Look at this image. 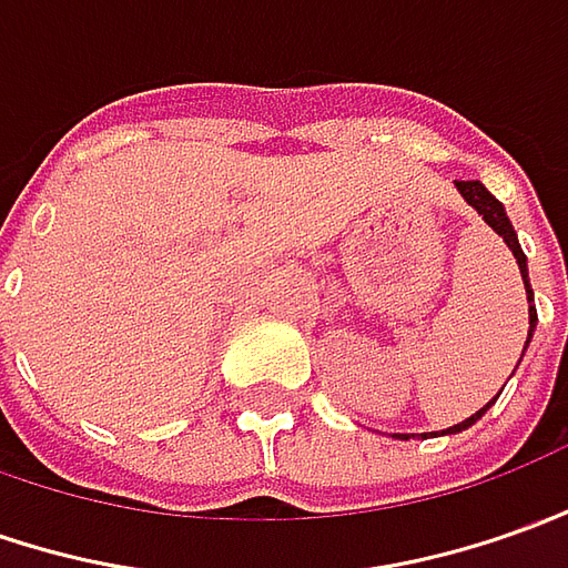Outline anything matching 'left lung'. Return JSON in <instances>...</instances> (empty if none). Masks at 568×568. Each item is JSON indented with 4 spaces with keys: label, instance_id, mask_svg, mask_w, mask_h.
<instances>
[{
    "label": "left lung",
    "instance_id": "8db88e82",
    "mask_svg": "<svg viewBox=\"0 0 568 568\" xmlns=\"http://www.w3.org/2000/svg\"><path fill=\"white\" fill-rule=\"evenodd\" d=\"M457 189H460L463 199L473 204L478 214L485 217V223H488V226H491V230H495L497 235H504V242H507V248H510V252H513V257H516V264H519V273H523V283H526L528 301H531V285H528L526 254H523V248H519V239H516V230H513L510 217L504 214V204L497 202L495 195H491L488 189L481 186L478 180H457ZM535 323H538V311H535V304H531V307H528V338H531V333H535ZM528 338H526V345H528ZM488 407H491V404H485V407H481L478 414H473V416H469V419H463V423H457V426H450V429H447V432L454 435V432H463V429H466V426H473V423H476L478 416L485 414ZM397 438H404V442H407V435H397Z\"/></svg>",
    "mask_w": 568,
    "mask_h": 568
}]
</instances>
